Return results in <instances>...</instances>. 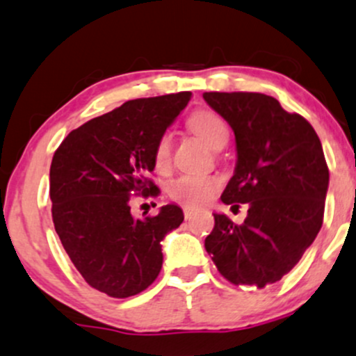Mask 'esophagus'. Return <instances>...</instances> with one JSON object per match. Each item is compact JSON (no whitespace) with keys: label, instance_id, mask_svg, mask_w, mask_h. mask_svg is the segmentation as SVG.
<instances>
[{"label":"esophagus","instance_id":"obj_1","mask_svg":"<svg viewBox=\"0 0 356 356\" xmlns=\"http://www.w3.org/2000/svg\"><path fill=\"white\" fill-rule=\"evenodd\" d=\"M194 213H196V209L191 208V206H184V218H186V220H191V218L194 216Z\"/></svg>","mask_w":356,"mask_h":356}]
</instances>
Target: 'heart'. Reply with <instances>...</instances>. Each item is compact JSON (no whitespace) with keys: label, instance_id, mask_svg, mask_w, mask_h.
<instances>
[{"label":"heart","instance_id":"heart-1","mask_svg":"<svg viewBox=\"0 0 356 356\" xmlns=\"http://www.w3.org/2000/svg\"><path fill=\"white\" fill-rule=\"evenodd\" d=\"M191 130L196 134L206 145L213 147L221 135L228 134L226 124L216 113L201 109L189 118ZM154 163L157 170H167L170 165V135L163 134L154 148ZM220 181L208 175L186 174L174 179L167 186V193L174 201L187 206H202L216 194Z\"/></svg>","mask_w":356,"mask_h":356}]
</instances>
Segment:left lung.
I'll return each instance as SVG.
<instances>
[{
    "label": "left lung",
    "mask_w": 356,
    "mask_h": 356,
    "mask_svg": "<svg viewBox=\"0 0 356 356\" xmlns=\"http://www.w3.org/2000/svg\"><path fill=\"white\" fill-rule=\"evenodd\" d=\"M235 131L236 167L225 204H247L243 225L214 213L204 247L226 280L265 287L296 267L324 216L330 170L309 121L260 92H204Z\"/></svg>",
    "instance_id": "left-lung-1"
}]
</instances>
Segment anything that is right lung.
<instances>
[{"label": "right lung", "instance_id": "obj_1", "mask_svg": "<svg viewBox=\"0 0 356 356\" xmlns=\"http://www.w3.org/2000/svg\"><path fill=\"white\" fill-rule=\"evenodd\" d=\"M191 92L131 99L65 136L50 165L52 220L62 247L91 287L140 294L162 268L160 241L184 221L175 204L136 220L131 196H157L154 148Z\"/></svg>", "mask_w": 356, "mask_h": 356}]
</instances>
